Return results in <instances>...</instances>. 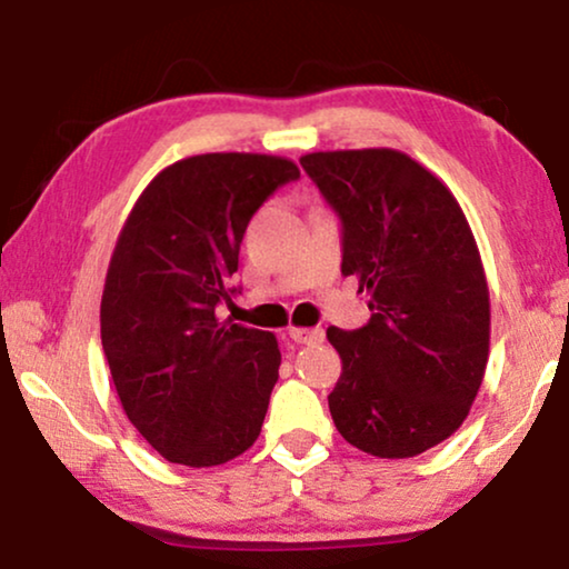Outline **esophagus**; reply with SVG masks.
<instances>
[{"label": "esophagus", "mask_w": 569, "mask_h": 569, "mask_svg": "<svg viewBox=\"0 0 569 569\" xmlns=\"http://www.w3.org/2000/svg\"><path fill=\"white\" fill-rule=\"evenodd\" d=\"M289 336L301 346H317L325 340L322 328H289Z\"/></svg>", "instance_id": "esophagus-1"}]
</instances>
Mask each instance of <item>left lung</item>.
<instances>
[{"label":"left lung","instance_id":"8db88e82","mask_svg":"<svg viewBox=\"0 0 569 569\" xmlns=\"http://www.w3.org/2000/svg\"><path fill=\"white\" fill-rule=\"evenodd\" d=\"M340 218L343 276L369 291L359 330L328 328L343 361L328 396L346 442L413 458L471 411L489 359V286L448 187L392 148L301 156Z\"/></svg>","mask_w":569,"mask_h":569}]
</instances>
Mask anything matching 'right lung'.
<instances>
[{"label": "right lung", "mask_w": 569, "mask_h": 569, "mask_svg": "<svg viewBox=\"0 0 569 569\" xmlns=\"http://www.w3.org/2000/svg\"><path fill=\"white\" fill-rule=\"evenodd\" d=\"M297 163L206 153L166 166L121 226L101 343L132 427L171 463L221 466L260 437L280 351L272 332L218 322L249 218Z\"/></svg>", "instance_id": "add662e5"}]
</instances>
